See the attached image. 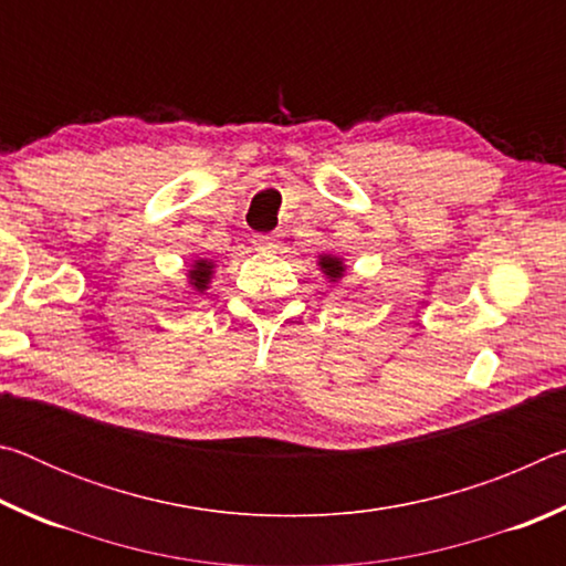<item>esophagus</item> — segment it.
I'll list each match as a JSON object with an SVG mask.
<instances>
[{
    "mask_svg": "<svg viewBox=\"0 0 566 566\" xmlns=\"http://www.w3.org/2000/svg\"><path fill=\"white\" fill-rule=\"evenodd\" d=\"M254 244L262 247V249H276V247H280V239H276L274 234H256Z\"/></svg>",
    "mask_w": 566,
    "mask_h": 566,
    "instance_id": "esophagus-1",
    "label": "esophagus"
}]
</instances>
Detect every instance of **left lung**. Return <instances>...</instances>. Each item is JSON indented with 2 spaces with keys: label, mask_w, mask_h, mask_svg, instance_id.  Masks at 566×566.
<instances>
[{
  "label": "left lung",
  "mask_w": 566,
  "mask_h": 566,
  "mask_svg": "<svg viewBox=\"0 0 566 566\" xmlns=\"http://www.w3.org/2000/svg\"><path fill=\"white\" fill-rule=\"evenodd\" d=\"M319 264H322V270H324V274L329 276V280H337V276H339L342 270H344L337 256H322Z\"/></svg>",
  "instance_id": "1"
}]
</instances>
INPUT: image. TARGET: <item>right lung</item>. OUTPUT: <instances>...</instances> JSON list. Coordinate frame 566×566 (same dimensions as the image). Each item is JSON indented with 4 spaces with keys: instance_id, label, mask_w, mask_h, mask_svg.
Here are the masks:
<instances>
[{
    "instance_id": "1",
    "label": "right lung",
    "mask_w": 566,
    "mask_h": 566,
    "mask_svg": "<svg viewBox=\"0 0 566 566\" xmlns=\"http://www.w3.org/2000/svg\"><path fill=\"white\" fill-rule=\"evenodd\" d=\"M189 274H191V284H195V290H205L207 282H209V274H212V264L197 262L195 270H191Z\"/></svg>"
}]
</instances>
